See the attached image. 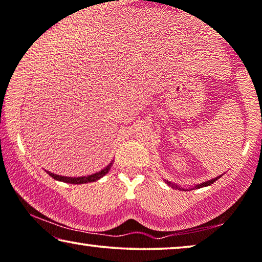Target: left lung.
Segmentation results:
<instances>
[{"mask_svg": "<svg viewBox=\"0 0 262 262\" xmlns=\"http://www.w3.org/2000/svg\"><path fill=\"white\" fill-rule=\"evenodd\" d=\"M221 177V176H220ZM220 177H217V178H215V179H211V180H208V182H205V183H202V184H198V185H196V187H194V189H201V187H204V186H208V185H211V184H213L216 182L217 179L220 178ZM165 182H166L169 186H172V187H176V189H178V186L177 185H174V184H172L171 182H167V180H165ZM193 189V187H192Z\"/></svg>", "mask_w": 262, "mask_h": 262, "instance_id": "left-lung-1", "label": "left lung"}]
</instances>
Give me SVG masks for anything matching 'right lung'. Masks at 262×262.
<instances>
[{"instance_id":"1","label":"right lung","mask_w":262,"mask_h":262,"mask_svg":"<svg viewBox=\"0 0 262 262\" xmlns=\"http://www.w3.org/2000/svg\"><path fill=\"white\" fill-rule=\"evenodd\" d=\"M113 163H110L108 166H106L104 169H102V171H99L97 173H95V174H91V176H88V177H78V178H71V177H62V176H58V174H54V173H51L47 171V173L54 178L56 180H60V182H64V183H70V184H85V183H91V182H96V180L101 179L103 176H105L106 173L109 172L110 167H112Z\"/></svg>"}]
</instances>
